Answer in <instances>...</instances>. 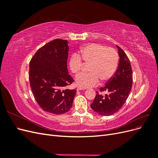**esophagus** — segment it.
<instances>
[{
  "label": "esophagus",
  "instance_id": "1",
  "mask_svg": "<svg viewBox=\"0 0 158 158\" xmlns=\"http://www.w3.org/2000/svg\"><path fill=\"white\" fill-rule=\"evenodd\" d=\"M85 88H83V87H78L77 88V90H82V89H85Z\"/></svg>",
  "mask_w": 158,
  "mask_h": 158
}]
</instances>
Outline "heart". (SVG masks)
<instances>
[{
	"label": "heart",
	"instance_id": "heart-1",
	"mask_svg": "<svg viewBox=\"0 0 158 158\" xmlns=\"http://www.w3.org/2000/svg\"><path fill=\"white\" fill-rule=\"evenodd\" d=\"M89 63V73L79 74L76 82L84 88L98 85L100 80L106 82L111 79L117 70L119 56L117 51L113 47L106 45L93 43L83 47L80 56L74 54L69 62L70 69L73 74H78L82 69L84 63Z\"/></svg>",
	"mask_w": 158,
	"mask_h": 158
}]
</instances>
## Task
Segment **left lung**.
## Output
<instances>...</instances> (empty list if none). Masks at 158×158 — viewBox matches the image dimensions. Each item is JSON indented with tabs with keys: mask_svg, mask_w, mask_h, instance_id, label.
Returning a JSON list of instances; mask_svg holds the SVG:
<instances>
[{
	"mask_svg": "<svg viewBox=\"0 0 158 158\" xmlns=\"http://www.w3.org/2000/svg\"><path fill=\"white\" fill-rule=\"evenodd\" d=\"M120 56L117 70L104 87L101 93L96 92L93 103L91 104L95 112L103 116H109L117 112L126 102L132 85V71L128 57L120 47L117 45ZM108 94L103 95L101 93Z\"/></svg>",
	"mask_w": 158,
	"mask_h": 158,
	"instance_id": "left-lung-1",
	"label": "left lung"
}]
</instances>
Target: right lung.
I'll return each instance as SVG.
<instances>
[{"instance_id": "right-lung-1", "label": "right lung", "mask_w": 158, "mask_h": 158, "mask_svg": "<svg viewBox=\"0 0 158 158\" xmlns=\"http://www.w3.org/2000/svg\"><path fill=\"white\" fill-rule=\"evenodd\" d=\"M68 55L67 41L55 39L40 47L30 62L31 92L46 112L60 114L73 106L76 88H64L74 81L68 73Z\"/></svg>"}]
</instances>
